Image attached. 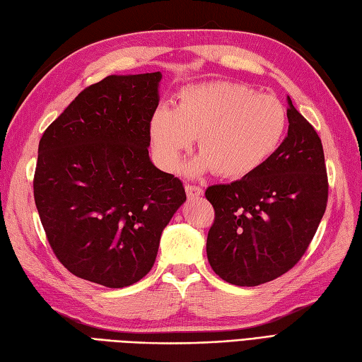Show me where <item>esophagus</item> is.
<instances>
[{
    "label": "esophagus",
    "instance_id": "1",
    "mask_svg": "<svg viewBox=\"0 0 362 362\" xmlns=\"http://www.w3.org/2000/svg\"><path fill=\"white\" fill-rule=\"evenodd\" d=\"M186 194L189 198H198L203 195V189L199 186H192V184H186Z\"/></svg>",
    "mask_w": 362,
    "mask_h": 362
}]
</instances>
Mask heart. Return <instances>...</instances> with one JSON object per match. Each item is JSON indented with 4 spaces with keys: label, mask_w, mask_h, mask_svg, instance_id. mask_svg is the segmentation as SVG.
<instances>
[{
    "label": "heart",
    "mask_w": 362,
    "mask_h": 362,
    "mask_svg": "<svg viewBox=\"0 0 362 362\" xmlns=\"http://www.w3.org/2000/svg\"><path fill=\"white\" fill-rule=\"evenodd\" d=\"M286 127V108L274 95L216 80L184 86L176 108H156L148 132L165 170L178 168L197 136L199 156L190 163V173L212 170L221 178H240L276 153Z\"/></svg>",
    "instance_id": "1"
}]
</instances>
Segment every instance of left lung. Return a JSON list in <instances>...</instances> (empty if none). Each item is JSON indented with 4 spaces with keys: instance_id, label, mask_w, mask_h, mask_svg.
I'll return each mask as SVG.
<instances>
[{
    "instance_id": "8db88e82",
    "label": "left lung",
    "mask_w": 362,
    "mask_h": 362,
    "mask_svg": "<svg viewBox=\"0 0 362 362\" xmlns=\"http://www.w3.org/2000/svg\"><path fill=\"white\" fill-rule=\"evenodd\" d=\"M286 113L288 136L267 163L242 180L206 190L215 211L207 260L232 285L257 286L290 271L325 212L322 142L290 98Z\"/></svg>"
}]
</instances>
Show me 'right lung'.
<instances>
[{
    "mask_svg": "<svg viewBox=\"0 0 362 362\" xmlns=\"http://www.w3.org/2000/svg\"><path fill=\"white\" fill-rule=\"evenodd\" d=\"M160 78L108 76L85 88L38 144L34 198L47 242L69 272L108 288L147 274L186 202L182 182L148 156Z\"/></svg>",
    "mask_w": 362,
    "mask_h": 362,
    "instance_id": "right-lung-1",
    "label": "right lung"
}]
</instances>
